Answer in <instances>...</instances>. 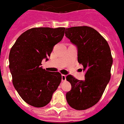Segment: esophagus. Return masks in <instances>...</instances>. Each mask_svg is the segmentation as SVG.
<instances>
[{
    "label": "esophagus",
    "mask_w": 124,
    "mask_h": 124,
    "mask_svg": "<svg viewBox=\"0 0 124 124\" xmlns=\"http://www.w3.org/2000/svg\"><path fill=\"white\" fill-rule=\"evenodd\" d=\"M66 80V76L64 74H62V81H64Z\"/></svg>",
    "instance_id": "1"
}]
</instances>
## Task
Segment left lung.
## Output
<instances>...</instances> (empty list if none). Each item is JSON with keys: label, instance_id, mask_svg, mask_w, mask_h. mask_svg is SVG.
I'll return each instance as SVG.
<instances>
[{"label": "left lung", "instance_id": "1", "mask_svg": "<svg viewBox=\"0 0 124 124\" xmlns=\"http://www.w3.org/2000/svg\"><path fill=\"white\" fill-rule=\"evenodd\" d=\"M65 34L77 47L78 61L85 71L84 80L70 74L66 76L71 85L66 100L72 108L84 110L98 102L109 83L113 64L111 50L105 39L92 27H71L65 29Z\"/></svg>", "mask_w": 124, "mask_h": 124}]
</instances>
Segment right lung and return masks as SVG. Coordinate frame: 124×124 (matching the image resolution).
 <instances>
[{
	"instance_id": "right-lung-1",
	"label": "right lung",
	"mask_w": 124,
	"mask_h": 124,
	"mask_svg": "<svg viewBox=\"0 0 124 124\" xmlns=\"http://www.w3.org/2000/svg\"><path fill=\"white\" fill-rule=\"evenodd\" d=\"M65 28H33L19 37L10 50L9 69L13 84L27 104L43 107L50 102L62 79L59 72H49L41 66L48 60L53 47L64 36Z\"/></svg>"
}]
</instances>
